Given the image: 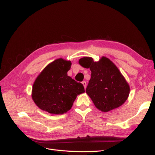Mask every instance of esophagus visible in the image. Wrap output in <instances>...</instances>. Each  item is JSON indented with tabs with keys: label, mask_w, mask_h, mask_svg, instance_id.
<instances>
[{
	"label": "esophagus",
	"mask_w": 155,
	"mask_h": 155,
	"mask_svg": "<svg viewBox=\"0 0 155 155\" xmlns=\"http://www.w3.org/2000/svg\"><path fill=\"white\" fill-rule=\"evenodd\" d=\"M82 84L83 85V86H84V87H85V88H86V87H87V83H86V81H83L82 82Z\"/></svg>",
	"instance_id": "esophagus-1"
}]
</instances>
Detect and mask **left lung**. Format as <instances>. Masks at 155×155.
<instances>
[{
    "label": "left lung",
    "instance_id": "left-lung-1",
    "mask_svg": "<svg viewBox=\"0 0 155 155\" xmlns=\"http://www.w3.org/2000/svg\"><path fill=\"white\" fill-rule=\"evenodd\" d=\"M79 63L91 70V78L86 92L96 108L108 112L124 104L129 96L130 88L110 59L103 57L98 62H94L92 58L85 57L79 59Z\"/></svg>",
    "mask_w": 155,
    "mask_h": 155
}]
</instances>
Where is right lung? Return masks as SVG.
I'll return each instance as SVG.
<instances>
[{"instance_id":"obj_1","label":"right lung","mask_w":155,"mask_h":155,"mask_svg":"<svg viewBox=\"0 0 155 155\" xmlns=\"http://www.w3.org/2000/svg\"><path fill=\"white\" fill-rule=\"evenodd\" d=\"M71 62L61 58L46 66L32 88V99L41 109L62 114L72 107L78 94L85 92L83 84L67 75Z\"/></svg>"}]
</instances>
